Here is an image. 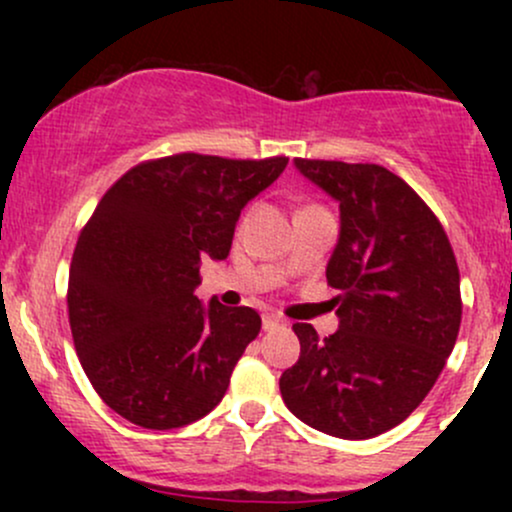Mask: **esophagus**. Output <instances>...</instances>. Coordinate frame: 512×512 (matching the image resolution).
Listing matches in <instances>:
<instances>
[{
    "mask_svg": "<svg viewBox=\"0 0 512 512\" xmlns=\"http://www.w3.org/2000/svg\"><path fill=\"white\" fill-rule=\"evenodd\" d=\"M262 325H264V330H272V327H276V325H284V320H281L279 315L269 313V315L262 317Z\"/></svg>",
    "mask_w": 512,
    "mask_h": 512,
    "instance_id": "obj_1",
    "label": "esophagus"
}]
</instances>
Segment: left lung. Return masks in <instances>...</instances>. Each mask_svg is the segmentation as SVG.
<instances>
[{"label": "left lung", "mask_w": 512, "mask_h": 512, "mask_svg": "<svg viewBox=\"0 0 512 512\" xmlns=\"http://www.w3.org/2000/svg\"><path fill=\"white\" fill-rule=\"evenodd\" d=\"M296 168L339 204L327 262L339 330L320 339L313 325H293L301 356L281 373V397L327 436L375 438L424 402L452 354L460 269L436 214L399 175L308 158Z\"/></svg>", "instance_id": "obj_1"}]
</instances>
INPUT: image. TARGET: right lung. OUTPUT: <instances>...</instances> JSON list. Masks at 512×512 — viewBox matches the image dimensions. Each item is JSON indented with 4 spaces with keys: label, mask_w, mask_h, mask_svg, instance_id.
I'll use <instances>...</instances> for the list:
<instances>
[{
    "label": "right lung",
    "mask_w": 512,
    "mask_h": 512,
    "mask_svg": "<svg viewBox=\"0 0 512 512\" xmlns=\"http://www.w3.org/2000/svg\"><path fill=\"white\" fill-rule=\"evenodd\" d=\"M286 163L175 154L127 170L98 202L69 267V327L93 390L122 419L168 431L226 395L262 320L199 301V264L226 260L240 211Z\"/></svg>",
    "instance_id": "1"
}]
</instances>
